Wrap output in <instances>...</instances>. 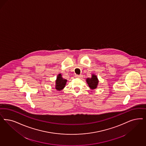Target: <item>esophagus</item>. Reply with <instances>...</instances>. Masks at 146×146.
<instances>
[{
  "mask_svg": "<svg viewBox=\"0 0 146 146\" xmlns=\"http://www.w3.org/2000/svg\"><path fill=\"white\" fill-rule=\"evenodd\" d=\"M76 78H80L82 77V76L81 75H76Z\"/></svg>",
  "mask_w": 146,
  "mask_h": 146,
  "instance_id": "1",
  "label": "esophagus"
}]
</instances>
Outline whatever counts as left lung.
Listing matches in <instances>:
<instances>
[{
  "label": "left lung",
  "instance_id": "obj_1",
  "mask_svg": "<svg viewBox=\"0 0 146 146\" xmlns=\"http://www.w3.org/2000/svg\"><path fill=\"white\" fill-rule=\"evenodd\" d=\"M86 81L88 84V86L91 89H95L96 88L98 84V80L96 76L92 75L91 78H88L86 79Z\"/></svg>",
  "mask_w": 146,
  "mask_h": 146
}]
</instances>
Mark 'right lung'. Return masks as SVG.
<instances>
[{
	"instance_id": "right-lung-1",
	"label": "right lung",
	"mask_w": 146,
	"mask_h": 146,
	"mask_svg": "<svg viewBox=\"0 0 146 146\" xmlns=\"http://www.w3.org/2000/svg\"><path fill=\"white\" fill-rule=\"evenodd\" d=\"M66 82H67V80L62 78L61 77V75L60 74H59L57 76V79L56 81L55 88L59 91H60L61 90H62L65 86Z\"/></svg>"
}]
</instances>
